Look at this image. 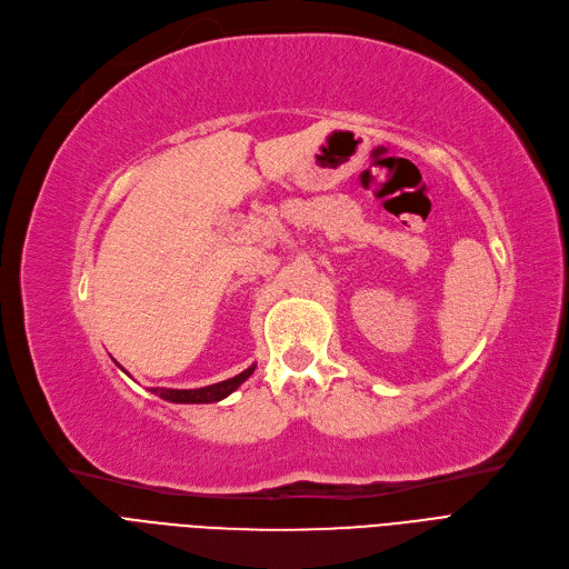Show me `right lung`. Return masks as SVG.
<instances>
[{
	"instance_id": "obj_1",
	"label": "right lung",
	"mask_w": 569,
	"mask_h": 569,
	"mask_svg": "<svg viewBox=\"0 0 569 569\" xmlns=\"http://www.w3.org/2000/svg\"><path fill=\"white\" fill-rule=\"evenodd\" d=\"M257 365H250L246 372L231 377L227 381L213 383V386H204V388H194V390H174V388H149L153 395L167 399V402L174 405H211V402H220L227 395H231L237 390L252 372Z\"/></svg>"
}]
</instances>
